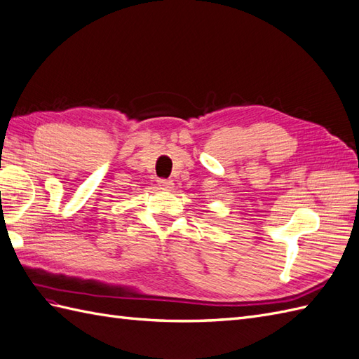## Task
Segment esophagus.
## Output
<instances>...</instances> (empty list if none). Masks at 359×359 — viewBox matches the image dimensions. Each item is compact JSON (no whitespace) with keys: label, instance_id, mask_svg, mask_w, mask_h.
I'll list each match as a JSON object with an SVG mask.
<instances>
[{"label":"esophagus","instance_id":"obj_1","mask_svg":"<svg viewBox=\"0 0 359 359\" xmlns=\"http://www.w3.org/2000/svg\"><path fill=\"white\" fill-rule=\"evenodd\" d=\"M158 184H160V187H161L163 190H169V189L173 187V181H172V180H164V178H161V180H158Z\"/></svg>","mask_w":359,"mask_h":359}]
</instances>
